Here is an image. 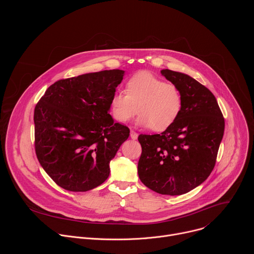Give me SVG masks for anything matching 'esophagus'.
<instances>
[{
	"mask_svg": "<svg viewBox=\"0 0 254 254\" xmlns=\"http://www.w3.org/2000/svg\"><path fill=\"white\" fill-rule=\"evenodd\" d=\"M130 137L132 138V139H136L137 138V133L134 131V130H130Z\"/></svg>",
	"mask_w": 254,
	"mask_h": 254,
	"instance_id": "34e87169",
	"label": "esophagus"
}]
</instances>
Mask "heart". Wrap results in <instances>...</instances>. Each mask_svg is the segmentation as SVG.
Returning <instances> with one entry per match:
<instances>
[{
    "label": "heart",
    "instance_id": "1",
    "mask_svg": "<svg viewBox=\"0 0 254 254\" xmlns=\"http://www.w3.org/2000/svg\"><path fill=\"white\" fill-rule=\"evenodd\" d=\"M127 91H117L111 98V113L120 123L129 121L138 111V125L160 131L172 126L182 112L179 86L149 71L133 74L127 82Z\"/></svg>",
    "mask_w": 254,
    "mask_h": 254
}]
</instances>
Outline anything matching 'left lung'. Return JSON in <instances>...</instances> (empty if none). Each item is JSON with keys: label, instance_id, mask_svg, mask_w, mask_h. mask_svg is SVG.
<instances>
[{"label": "left lung", "instance_id": "obj_1", "mask_svg": "<svg viewBox=\"0 0 254 254\" xmlns=\"http://www.w3.org/2000/svg\"><path fill=\"white\" fill-rule=\"evenodd\" d=\"M183 95L179 118L159 134H139L137 173L143 185L163 195H182L209 177L224 133L225 122L214 94L196 79L164 69Z\"/></svg>", "mask_w": 254, "mask_h": 254}]
</instances>
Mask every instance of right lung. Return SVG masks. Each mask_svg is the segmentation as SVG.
<instances>
[{
  "instance_id": "obj_1",
  "label": "right lung",
  "mask_w": 254,
  "mask_h": 254,
  "mask_svg": "<svg viewBox=\"0 0 254 254\" xmlns=\"http://www.w3.org/2000/svg\"><path fill=\"white\" fill-rule=\"evenodd\" d=\"M124 73L114 69L60 79L36 104V156L59 187L85 192L110 176V163L129 135L108 114Z\"/></svg>"
}]
</instances>
